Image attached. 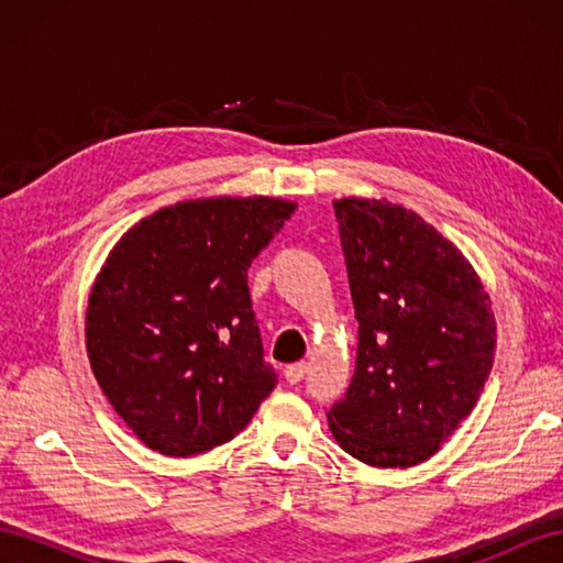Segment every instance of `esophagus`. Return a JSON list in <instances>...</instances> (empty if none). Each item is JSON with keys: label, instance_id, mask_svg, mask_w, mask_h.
Wrapping results in <instances>:
<instances>
[{"label": "esophagus", "instance_id": "34e87169", "mask_svg": "<svg viewBox=\"0 0 563 563\" xmlns=\"http://www.w3.org/2000/svg\"><path fill=\"white\" fill-rule=\"evenodd\" d=\"M307 361H300V363H292L285 367V379L290 382V385H297V382H302L305 375H307Z\"/></svg>", "mask_w": 563, "mask_h": 563}]
</instances>
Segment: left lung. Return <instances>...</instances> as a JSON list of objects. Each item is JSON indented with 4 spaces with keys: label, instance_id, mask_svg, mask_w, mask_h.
<instances>
[{
    "label": "left lung",
    "instance_id": "8db88e82",
    "mask_svg": "<svg viewBox=\"0 0 563 563\" xmlns=\"http://www.w3.org/2000/svg\"><path fill=\"white\" fill-rule=\"evenodd\" d=\"M357 319L351 387L327 413L339 445L406 470L440 450L492 375L496 317L482 278L421 214L333 200Z\"/></svg>",
    "mask_w": 563,
    "mask_h": 563
}]
</instances>
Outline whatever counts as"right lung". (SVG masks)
<instances>
[{
    "instance_id": "obj_1",
    "label": "right lung",
    "mask_w": 563,
    "mask_h": 563,
    "mask_svg": "<svg viewBox=\"0 0 563 563\" xmlns=\"http://www.w3.org/2000/svg\"><path fill=\"white\" fill-rule=\"evenodd\" d=\"M295 208L268 196L184 200L111 249L89 295L87 355L113 411L150 450L190 457L218 448L273 391L246 271Z\"/></svg>"
}]
</instances>
